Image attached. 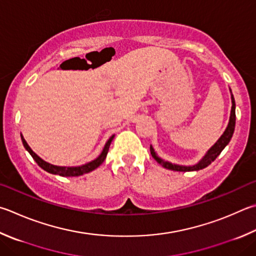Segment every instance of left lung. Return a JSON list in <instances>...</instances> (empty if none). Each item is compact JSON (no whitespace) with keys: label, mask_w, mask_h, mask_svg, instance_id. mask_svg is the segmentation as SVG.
<instances>
[{"label":"left lung","mask_w":256,"mask_h":256,"mask_svg":"<svg viewBox=\"0 0 256 256\" xmlns=\"http://www.w3.org/2000/svg\"><path fill=\"white\" fill-rule=\"evenodd\" d=\"M235 120H236V115H235V100L233 95H232V110H230V123H228V126L225 130V132L222 136L220 138V140H218L214 146L210 148V150H209L206 156L202 158V160L199 162V164H194L192 166H178V164H170V162H166L161 160L160 158H158L154 150H153V148L150 146V151H151V154L152 156L154 158V159L159 162V164L164 166L166 169H169V170H174V171H196V170H200L206 168L207 166H209L212 164V162L216 159V158L220 154V152L224 150V148L228 144V142L230 141L232 136H233V133H234V130H235Z\"/></svg>","instance_id":"1"}]
</instances>
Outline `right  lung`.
Masks as SVG:
<instances>
[{"instance_id":"add662e5","label":"right lung","mask_w":256,"mask_h":256,"mask_svg":"<svg viewBox=\"0 0 256 256\" xmlns=\"http://www.w3.org/2000/svg\"><path fill=\"white\" fill-rule=\"evenodd\" d=\"M113 138H114V136H112L108 138V141L106 142L105 146L103 148V152H102L100 156L97 158V159H95L94 161H92V162H90V164H86L80 166H72V168H64V166H52V164H48V162L44 161L42 159H41V158H39L34 151L31 150L30 146H28V143L26 142L24 138L21 136L23 146H24V148H26L28 152L30 153L31 156L34 158V160L36 162V164H38V166H40V168H42L44 170H46L49 174H59V176H82L84 174L90 172V171L96 169L97 166H100L102 164H103L104 160H105L106 154H108V148H110V142H112Z\"/></svg>"}]
</instances>
